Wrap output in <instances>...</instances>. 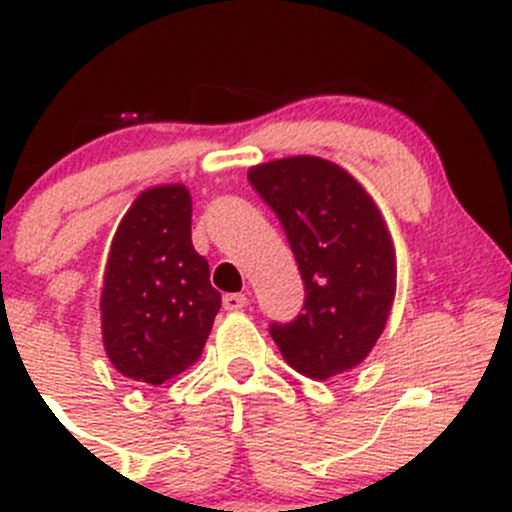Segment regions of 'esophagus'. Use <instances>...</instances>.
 Instances as JSON below:
<instances>
[{
  "label": "esophagus",
  "mask_w": 512,
  "mask_h": 512,
  "mask_svg": "<svg viewBox=\"0 0 512 512\" xmlns=\"http://www.w3.org/2000/svg\"><path fill=\"white\" fill-rule=\"evenodd\" d=\"M223 308L231 310V313L248 308V296H245V293H226V296H223Z\"/></svg>",
  "instance_id": "34e87169"
}]
</instances>
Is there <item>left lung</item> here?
Returning <instances> with one entry per match:
<instances>
[{
	"label": "left lung",
	"instance_id": "8db88e82",
	"mask_svg": "<svg viewBox=\"0 0 512 512\" xmlns=\"http://www.w3.org/2000/svg\"><path fill=\"white\" fill-rule=\"evenodd\" d=\"M248 178L279 216L305 284V313L269 327L272 339L305 378L349 373L395 303L397 255L383 211L349 170L320 156L276 158Z\"/></svg>",
	"mask_w": 512,
	"mask_h": 512
}]
</instances>
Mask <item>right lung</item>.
<instances>
[{
  "label": "right lung",
  "instance_id": "1",
  "mask_svg": "<svg viewBox=\"0 0 512 512\" xmlns=\"http://www.w3.org/2000/svg\"><path fill=\"white\" fill-rule=\"evenodd\" d=\"M182 182L142 190L117 223L101 289L103 349L117 373L163 385L199 361L221 308L192 245Z\"/></svg>",
  "mask_w": 512,
  "mask_h": 512
}]
</instances>
